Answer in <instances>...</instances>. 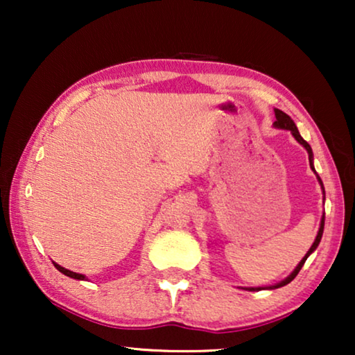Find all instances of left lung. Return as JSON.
<instances>
[{
	"instance_id": "1",
	"label": "left lung",
	"mask_w": 355,
	"mask_h": 355,
	"mask_svg": "<svg viewBox=\"0 0 355 355\" xmlns=\"http://www.w3.org/2000/svg\"><path fill=\"white\" fill-rule=\"evenodd\" d=\"M275 116H276V121H275V123H273V128H276V129H283V130H289V132L294 135V139L297 140V142H299L300 145H302V147H304L305 150H307V153H309V163H310V168H312V171L315 173V176H317V181H318V184H320V186H322V192H323V200H324V187H323V182H322V179H320L318 174H317V171H315V166H313V152H312V147H310V145H309L307 142H305V140L302 139V135H300V134H299V130H297V125L294 124V121L291 119L288 114L283 113V111H281V110H275ZM323 230H324V213H323V216H322V221H320V227H318L317 237H315V241H313L312 247H310L307 254H305L304 259L299 261V265L295 266V268L293 270V273H291V275L288 276V278H284L283 281H279V283H276V284H273V286H261V288H242V289H245V291L278 289V288H283V286H286V284H289L291 281H293V279L295 278V276H297V273H299V271H300V268H302V266H304L305 260L309 259L310 254H312V252L317 250V247H318V244H320V241H322Z\"/></svg>"
}]
</instances>
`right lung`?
<instances>
[{
  "mask_svg": "<svg viewBox=\"0 0 355 355\" xmlns=\"http://www.w3.org/2000/svg\"><path fill=\"white\" fill-rule=\"evenodd\" d=\"M53 265L56 266V270H58V271H61L62 275L69 276V278H72V279H79V281H85V279H87V276H85V275H80V273H76V271L67 270V268H64V266H61V265L55 263V261H53Z\"/></svg>",
  "mask_w": 355,
  "mask_h": 355,
  "instance_id": "1",
  "label": "right lung"
}]
</instances>
